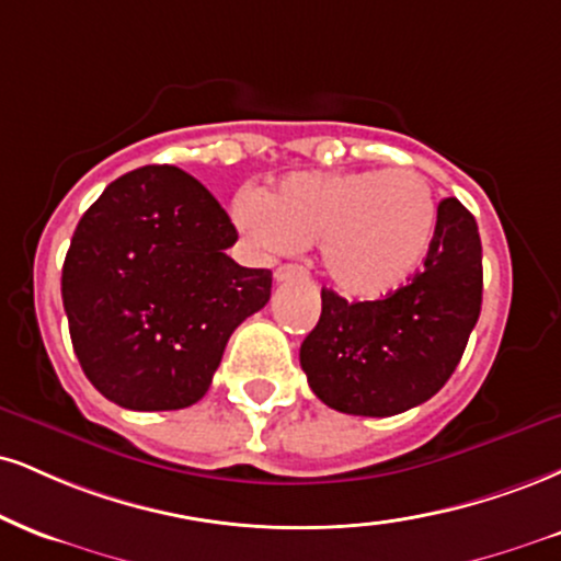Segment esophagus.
Returning <instances> with one entry per match:
<instances>
[{
	"label": "esophagus",
	"mask_w": 561,
	"mask_h": 561,
	"mask_svg": "<svg viewBox=\"0 0 561 561\" xmlns=\"http://www.w3.org/2000/svg\"><path fill=\"white\" fill-rule=\"evenodd\" d=\"M274 279H276V282L306 279V268H302V266H295V263H285V266L276 268V272H274Z\"/></svg>",
	"instance_id": "34e87169"
}]
</instances>
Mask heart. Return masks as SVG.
<instances>
[{
  "label": "heart",
  "instance_id": "1",
  "mask_svg": "<svg viewBox=\"0 0 561 561\" xmlns=\"http://www.w3.org/2000/svg\"><path fill=\"white\" fill-rule=\"evenodd\" d=\"M234 225L266 253L321 242L332 285L350 298H381L413 276L434 245L438 204L415 170L293 174L268 195L242 193Z\"/></svg>",
  "mask_w": 561,
  "mask_h": 561
}]
</instances>
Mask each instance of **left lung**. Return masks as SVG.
Returning a JSON list of instances; mask_svg holds the SVG:
<instances>
[{"label":"left lung","instance_id":"8db88e82","mask_svg":"<svg viewBox=\"0 0 561 561\" xmlns=\"http://www.w3.org/2000/svg\"><path fill=\"white\" fill-rule=\"evenodd\" d=\"M481 298L478 225L460 201L444 198L434 245L408 285L366 302L321 289V319L300 345L310 389L340 413L368 417L431 400L460 363Z\"/></svg>","mask_w":561,"mask_h":561}]
</instances>
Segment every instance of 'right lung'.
<instances>
[{
	"label": "right lung",
	"mask_w": 561,
	"mask_h": 561,
	"mask_svg": "<svg viewBox=\"0 0 561 561\" xmlns=\"http://www.w3.org/2000/svg\"><path fill=\"white\" fill-rule=\"evenodd\" d=\"M238 229L170 164L114 180L83 214L62 266L70 340L88 381L127 410L206 394L227 340L272 298V272L227 255Z\"/></svg>",
	"instance_id": "obj_1"
}]
</instances>
